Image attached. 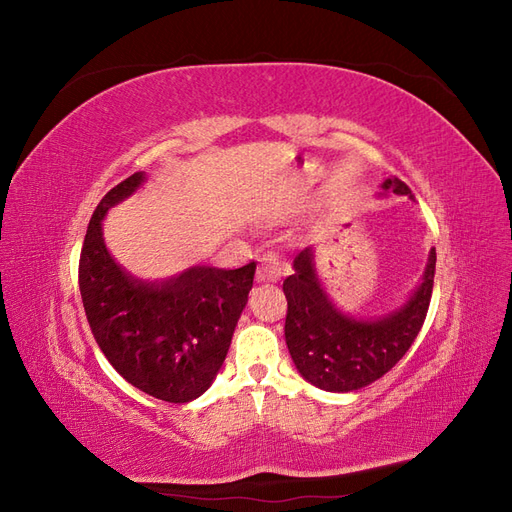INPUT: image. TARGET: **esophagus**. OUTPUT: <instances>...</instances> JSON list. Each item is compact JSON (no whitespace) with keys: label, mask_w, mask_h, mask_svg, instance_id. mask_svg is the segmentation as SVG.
I'll return each instance as SVG.
<instances>
[{"label":"esophagus","mask_w":512,"mask_h":512,"mask_svg":"<svg viewBox=\"0 0 512 512\" xmlns=\"http://www.w3.org/2000/svg\"><path fill=\"white\" fill-rule=\"evenodd\" d=\"M284 271H286V262L277 254L269 252L262 256L256 277L258 282H277L284 275Z\"/></svg>","instance_id":"1"}]
</instances>
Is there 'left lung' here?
Returning <instances> with one entry per match:
<instances>
[{"mask_svg": "<svg viewBox=\"0 0 512 512\" xmlns=\"http://www.w3.org/2000/svg\"><path fill=\"white\" fill-rule=\"evenodd\" d=\"M382 192L404 196L410 188L399 179H386ZM292 267L294 273L284 280V335L292 361L318 389L350 393L382 378L414 344L431 301L436 250L429 252L423 280L412 297L374 320L339 312L318 280L312 247L294 258Z\"/></svg>", "mask_w": 512, "mask_h": 512, "instance_id": "obj_1", "label": "left lung"}]
</instances>
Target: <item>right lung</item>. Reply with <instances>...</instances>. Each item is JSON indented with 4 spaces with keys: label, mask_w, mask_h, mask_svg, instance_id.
Instances as JSON below:
<instances>
[{
    "label": "right lung",
    "mask_w": 512,
    "mask_h": 512,
    "mask_svg": "<svg viewBox=\"0 0 512 512\" xmlns=\"http://www.w3.org/2000/svg\"><path fill=\"white\" fill-rule=\"evenodd\" d=\"M143 181L145 173L121 181L91 215L79 288L91 333L108 363L143 393L188 404L218 376L256 265L228 271L192 267L164 282H143L123 271L106 250L102 220Z\"/></svg>",
    "instance_id": "obj_1"
}]
</instances>
